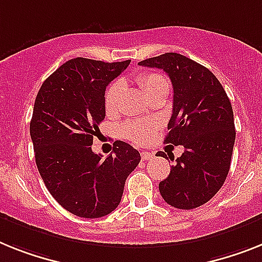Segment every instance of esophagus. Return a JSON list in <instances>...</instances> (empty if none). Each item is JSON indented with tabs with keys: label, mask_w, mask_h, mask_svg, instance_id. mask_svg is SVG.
<instances>
[{
	"label": "esophagus",
	"mask_w": 262,
	"mask_h": 262,
	"mask_svg": "<svg viewBox=\"0 0 262 262\" xmlns=\"http://www.w3.org/2000/svg\"><path fill=\"white\" fill-rule=\"evenodd\" d=\"M151 157H153V155H151V153H149V151H142L141 153L142 161H148V160H150Z\"/></svg>",
	"instance_id": "34e87169"
}]
</instances>
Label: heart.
<instances>
[{
	"label": "heart",
	"instance_id": "b5f03b06",
	"mask_svg": "<svg viewBox=\"0 0 262 262\" xmlns=\"http://www.w3.org/2000/svg\"><path fill=\"white\" fill-rule=\"evenodd\" d=\"M135 81L149 98L161 90H169V83L161 73L145 72L136 76ZM124 90V83L114 81L107 88L104 96V106L107 116H114L120 111L121 94ZM156 129V124L151 121H130L122 126V136L135 144H145L149 141Z\"/></svg>",
	"mask_w": 262,
	"mask_h": 262
}]
</instances>
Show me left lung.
Here are the masks:
<instances>
[{"label":"left lung","mask_w":262,"mask_h":262,"mask_svg":"<svg viewBox=\"0 0 262 262\" xmlns=\"http://www.w3.org/2000/svg\"><path fill=\"white\" fill-rule=\"evenodd\" d=\"M138 65L168 73L173 113L165 142L185 149L160 182V193L177 209L199 208L219 192L229 173L236 140L232 104L209 69L179 53H165ZM158 156L166 157L164 151Z\"/></svg>","instance_id":"1"}]
</instances>
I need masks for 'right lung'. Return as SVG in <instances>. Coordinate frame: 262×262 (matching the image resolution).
<instances>
[{
  "mask_svg": "<svg viewBox=\"0 0 262 262\" xmlns=\"http://www.w3.org/2000/svg\"><path fill=\"white\" fill-rule=\"evenodd\" d=\"M129 63L77 57L50 74L36 97L30 137L37 168L54 200L78 217L113 212L127 176L141 161L138 150L124 141L114 142L105 160L92 150L105 118L106 86Z\"/></svg>",
  "mask_w": 262,
  "mask_h": 262,
  "instance_id": "right-lung-1",
  "label": "right lung"
}]
</instances>
